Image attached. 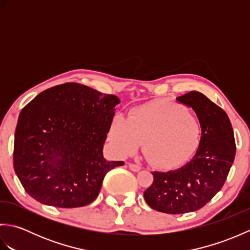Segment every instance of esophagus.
<instances>
[{
	"mask_svg": "<svg viewBox=\"0 0 250 250\" xmlns=\"http://www.w3.org/2000/svg\"><path fill=\"white\" fill-rule=\"evenodd\" d=\"M129 168L133 172H139L141 169V167L137 166V164H134V163H129Z\"/></svg>",
	"mask_w": 250,
	"mask_h": 250,
	"instance_id": "1",
	"label": "esophagus"
}]
</instances>
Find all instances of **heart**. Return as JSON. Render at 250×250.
<instances>
[{
  "label": "heart",
  "mask_w": 250,
  "mask_h": 250,
  "mask_svg": "<svg viewBox=\"0 0 250 250\" xmlns=\"http://www.w3.org/2000/svg\"><path fill=\"white\" fill-rule=\"evenodd\" d=\"M200 137L198 119L186 106L167 99L134 107L128 120L115 116L108 129V140L117 155L132 156L144 142L148 162L160 168L183 162L198 147Z\"/></svg>",
  "instance_id": "b5f03b06"
}]
</instances>
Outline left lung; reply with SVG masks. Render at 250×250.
<instances>
[{"label": "left lung", "mask_w": 250, "mask_h": 250, "mask_svg": "<svg viewBox=\"0 0 250 250\" xmlns=\"http://www.w3.org/2000/svg\"><path fill=\"white\" fill-rule=\"evenodd\" d=\"M177 101L198 116L202 129L199 148L180 168L152 172L153 182L144 192L152 209L174 215L198 210L219 192L236 151L232 125L224 109L198 91L186 93Z\"/></svg>", "instance_id": "1"}]
</instances>
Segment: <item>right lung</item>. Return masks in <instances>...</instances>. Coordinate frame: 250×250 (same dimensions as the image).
I'll list each match as a JSON object with an SVG mask.
<instances>
[{"instance_id":"1","label":"right lung","mask_w":250,"mask_h":250,"mask_svg":"<svg viewBox=\"0 0 250 250\" xmlns=\"http://www.w3.org/2000/svg\"><path fill=\"white\" fill-rule=\"evenodd\" d=\"M120 100L77 83L41 92L20 111L14 168L26 193L41 203L72 208L91 203L110 169L103 145Z\"/></svg>"}]
</instances>
